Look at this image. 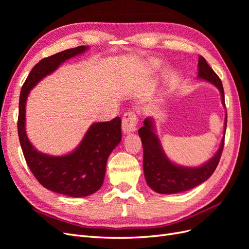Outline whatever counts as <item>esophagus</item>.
I'll return each instance as SVG.
<instances>
[{
	"instance_id": "1",
	"label": "esophagus",
	"mask_w": 249,
	"mask_h": 249,
	"mask_svg": "<svg viewBox=\"0 0 249 249\" xmlns=\"http://www.w3.org/2000/svg\"><path fill=\"white\" fill-rule=\"evenodd\" d=\"M138 123V117L132 111H127L123 117V131L124 134L136 131V125Z\"/></svg>"
}]
</instances>
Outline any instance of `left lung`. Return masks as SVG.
Returning <instances> with one entry per match:
<instances>
[{"mask_svg":"<svg viewBox=\"0 0 249 249\" xmlns=\"http://www.w3.org/2000/svg\"><path fill=\"white\" fill-rule=\"evenodd\" d=\"M197 77L212 83L219 89L222 105L225 106L221 80L211 69L202 56L198 58ZM227 122L228 114L225 115L224 136ZM138 134L143 146V170H144L146 183L154 191L161 194H173L190 190L207 180L213 175L219 163L224 146L223 136L219 149L210 161L199 167H183L173 164L165 155L161 143L154 132L153 118H145L144 125L138 130Z\"/></svg>","mask_w":249,"mask_h":249,"instance_id":"1","label":"left lung"}]
</instances>
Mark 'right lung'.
Masks as SVG:
<instances>
[{
  "mask_svg": "<svg viewBox=\"0 0 249 249\" xmlns=\"http://www.w3.org/2000/svg\"><path fill=\"white\" fill-rule=\"evenodd\" d=\"M87 49L81 46L41 59L21 87L18 105V138L30 170L44 188L71 197L88 196L103 185L108 158L122 140V120L115 117L110 122L93 124L72 153L61 157L49 156L37 152L27 137L26 102L30 90L42 78Z\"/></svg>",
  "mask_w": 249,
  "mask_h": 249,
  "instance_id": "obj_1",
  "label": "right lung"
}]
</instances>
